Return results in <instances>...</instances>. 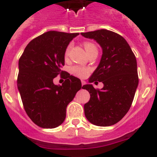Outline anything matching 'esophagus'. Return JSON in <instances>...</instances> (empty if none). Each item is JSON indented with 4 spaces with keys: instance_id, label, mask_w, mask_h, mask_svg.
I'll return each mask as SVG.
<instances>
[{
    "instance_id": "34e87169",
    "label": "esophagus",
    "mask_w": 157,
    "mask_h": 157,
    "mask_svg": "<svg viewBox=\"0 0 157 157\" xmlns=\"http://www.w3.org/2000/svg\"><path fill=\"white\" fill-rule=\"evenodd\" d=\"M86 84V82L83 81V80H82V86H84Z\"/></svg>"
}]
</instances>
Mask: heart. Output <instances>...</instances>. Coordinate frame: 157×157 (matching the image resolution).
I'll use <instances>...</instances> for the list:
<instances>
[{
  "instance_id": "heart-1",
  "label": "heart",
  "mask_w": 157,
  "mask_h": 157,
  "mask_svg": "<svg viewBox=\"0 0 157 157\" xmlns=\"http://www.w3.org/2000/svg\"><path fill=\"white\" fill-rule=\"evenodd\" d=\"M84 45V48H85L86 51L87 53L90 52L93 48H96L95 45L90 42H85L83 44ZM71 49V45H69L67 47L66 50L64 52L65 57H68L69 54H70ZM71 73L74 75L77 76L78 78H85L86 77L89 75V73L90 72V69L88 68V67H81V66H74L72 67L71 70Z\"/></svg>"
}]
</instances>
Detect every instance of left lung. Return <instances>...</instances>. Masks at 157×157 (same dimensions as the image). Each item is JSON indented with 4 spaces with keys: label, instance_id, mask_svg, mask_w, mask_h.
I'll use <instances>...</instances> for the list:
<instances>
[{
    "label": "left lung",
    "instance_id": "8db88e82",
    "mask_svg": "<svg viewBox=\"0 0 157 157\" xmlns=\"http://www.w3.org/2000/svg\"><path fill=\"white\" fill-rule=\"evenodd\" d=\"M81 34L95 40L102 48L101 61L89 82H101L104 86H82L90 94L84 105L85 116L96 126L114 125L127 114L134 100L138 85L136 57L127 41L115 32L101 29Z\"/></svg>",
    "mask_w": 157,
    "mask_h": 157
}]
</instances>
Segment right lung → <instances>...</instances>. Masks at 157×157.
Here are the masks:
<instances>
[{"instance_id": "add662e5", "label": "right lung", "mask_w": 157, "mask_h": 157, "mask_svg": "<svg viewBox=\"0 0 157 157\" xmlns=\"http://www.w3.org/2000/svg\"><path fill=\"white\" fill-rule=\"evenodd\" d=\"M78 33L51 30L35 37L25 48L19 60L17 86L30 120L42 128H55L63 123L67 106L82 88L79 78L61 71L64 52ZM65 78L61 86L53 78Z\"/></svg>"}]
</instances>
